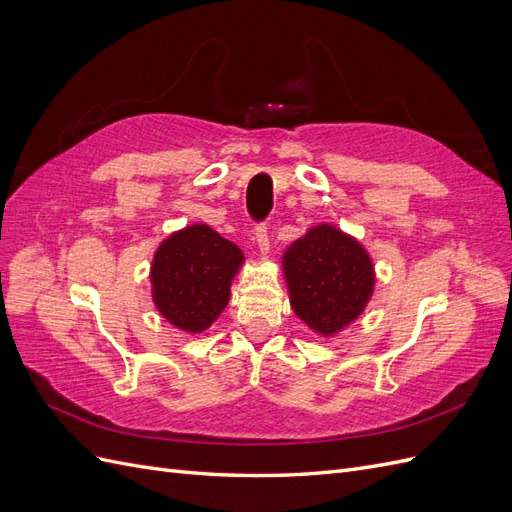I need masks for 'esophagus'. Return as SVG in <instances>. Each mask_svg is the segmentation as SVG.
<instances>
[{
    "label": "esophagus",
    "instance_id": "34e87169",
    "mask_svg": "<svg viewBox=\"0 0 512 512\" xmlns=\"http://www.w3.org/2000/svg\"><path fill=\"white\" fill-rule=\"evenodd\" d=\"M254 243L258 245V252L260 254H267L269 252V230H267V224H258L254 228Z\"/></svg>",
    "mask_w": 512,
    "mask_h": 512
}]
</instances>
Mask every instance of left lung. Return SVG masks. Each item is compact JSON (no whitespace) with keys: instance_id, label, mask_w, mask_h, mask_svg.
<instances>
[{"instance_id":"left-lung-1","label":"left lung","mask_w":512,"mask_h":512,"mask_svg":"<svg viewBox=\"0 0 512 512\" xmlns=\"http://www.w3.org/2000/svg\"><path fill=\"white\" fill-rule=\"evenodd\" d=\"M290 305L309 329L331 337L363 314L376 286L365 247L331 224L309 228L282 258Z\"/></svg>"}]
</instances>
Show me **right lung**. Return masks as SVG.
I'll return each mask as SVG.
<instances>
[{
	"label": "right lung",
	"instance_id": "right-lung-1",
	"mask_svg": "<svg viewBox=\"0 0 512 512\" xmlns=\"http://www.w3.org/2000/svg\"><path fill=\"white\" fill-rule=\"evenodd\" d=\"M239 247L207 224L185 226L166 237L151 262V297L166 322L203 333L224 312L232 277L243 265Z\"/></svg>",
	"mask_w": 512,
	"mask_h": 512
}]
</instances>
